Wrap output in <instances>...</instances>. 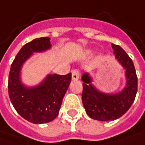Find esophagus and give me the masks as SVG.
Returning <instances> with one entry per match:
<instances>
[{"instance_id": "1", "label": "esophagus", "mask_w": 145, "mask_h": 145, "mask_svg": "<svg viewBox=\"0 0 145 145\" xmlns=\"http://www.w3.org/2000/svg\"><path fill=\"white\" fill-rule=\"evenodd\" d=\"M79 77H80L79 71H78V70H72V80H78Z\"/></svg>"}]
</instances>
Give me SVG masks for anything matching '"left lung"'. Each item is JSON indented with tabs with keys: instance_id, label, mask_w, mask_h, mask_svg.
Returning <instances> with one entry per match:
<instances>
[{
	"instance_id": "obj_1",
	"label": "left lung",
	"mask_w": 145,
	"mask_h": 145,
	"mask_svg": "<svg viewBox=\"0 0 145 145\" xmlns=\"http://www.w3.org/2000/svg\"><path fill=\"white\" fill-rule=\"evenodd\" d=\"M111 45L116 59L125 69V84L123 89L116 93H106L92 83L93 78L89 72L82 76V99L86 113L90 118L100 121L115 120L122 116L133 104L137 93L138 79L132 60L121 47Z\"/></svg>"
}]
</instances>
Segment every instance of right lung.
<instances>
[{"instance_id":"add662e5","label":"right lung","mask_w":145,"mask_h":145,"mask_svg":"<svg viewBox=\"0 0 145 145\" xmlns=\"http://www.w3.org/2000/svg\"><path fill=\"white\" fill-rule=\"evenodd\" d=\"M50 38L35 39L25 44L13 61L9 74L8 91L16 110L26 120L44 124L55 119L71 82L72 74H48L39 84L27 86L21 78L22 67L35 53L51 48Z\"/></svg>"}]
</instances>
